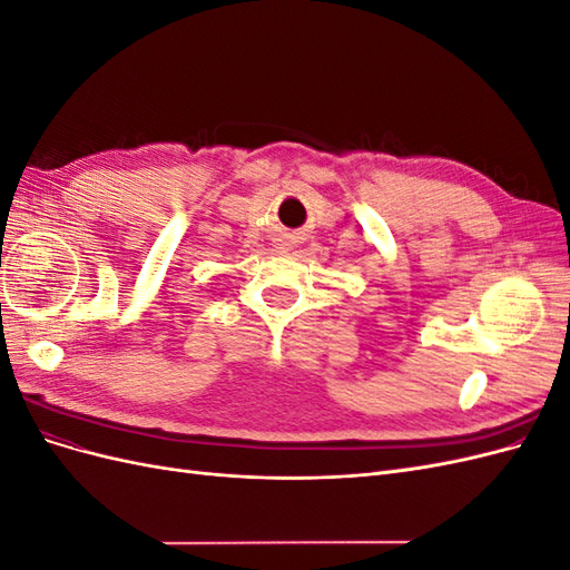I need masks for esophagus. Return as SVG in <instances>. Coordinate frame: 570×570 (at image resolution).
<instances>
[{"instance_id":"1","label":"esophagus","mask_w":570,"mask_h":570,"mask_svg":"<svg viewBox=\"0 0 570 570\" xmlns=\"http://www.w3.org/2000/svg\"><path fill=\"white\" fill-rule=\"evenodd\" d=\"M295 247H297V237H292V235H283L275 239V249L278 252H292Z\"/></svg>"}]
</instances>
